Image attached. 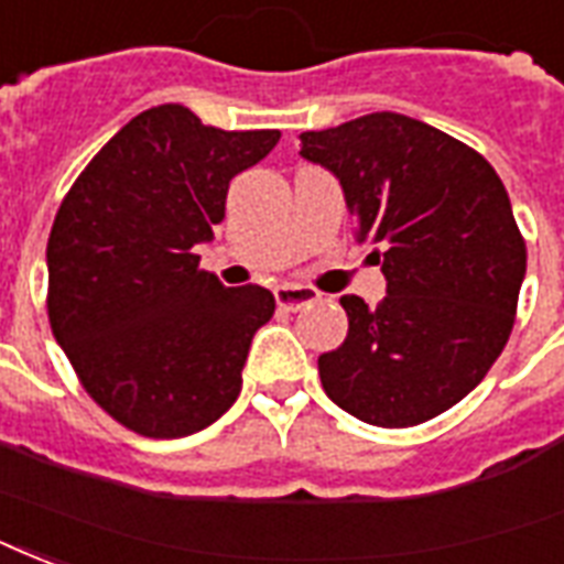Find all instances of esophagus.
I'll return each mask as SVG.
<instances>
[{
	"mask_svg": "<svg viewBox=\"0 0 564 564\" xmlns=\"http://www.w3.org/2000/svg\"><path fill=\"white\" fill-rule=\"evenodd\" d=\"M321 294L315 288L308 285H279L276 288V303L279 308H288V312H297V308L308 306V303H317Z\"/></svg>",
	"mask_w": 564,
	"mask_h": 564,
	"instance_id": "esophagus-1",
	"label": "esophagus"
}]
</instances>
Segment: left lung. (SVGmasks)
I'll return each instance as SVG.
<instances>
[{
    "label": "left lung",
    "instance_id": "left-lung-1",
    "mask_svg": "<svg viewBox=\"0 0 564 564\" xmlns=\"http://www.w3.org/2000/svg\"><path fill=\"white\" fill-rule=\"evenodd\" d=\"M341 184L357 237L383 258L387 297L345 294L347 338L317 357L338 408L410 427L455 408L502 354L527 276V243L499 175L437 127L371 112L300 137Z\"/></svg>",
    "mask_w": 564,
    "mask_h": 564
}]
</instances>
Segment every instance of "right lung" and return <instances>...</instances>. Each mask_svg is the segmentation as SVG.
Segmentation results:
<instances>
[{
  "label": "right lung",
  "mask_w": 564,
  "mask_h": 564,
  "mask_svg": "<svg viewBox=\"0 0 564 564\" xmlns=\"http://www.w3.org/2000/svg\"><path fill=\"white\" fill-rule=\"evenodd\" d=\"M279 130H219L186 106L139 112L58 207L46 243L50 327L88 395L142 437L196 434L240 395V371L276 300L226 288L196 247L226 217L231 177Z\"/></svg>",
  "instance_id": "right-lung-1"
}]
</instances>
